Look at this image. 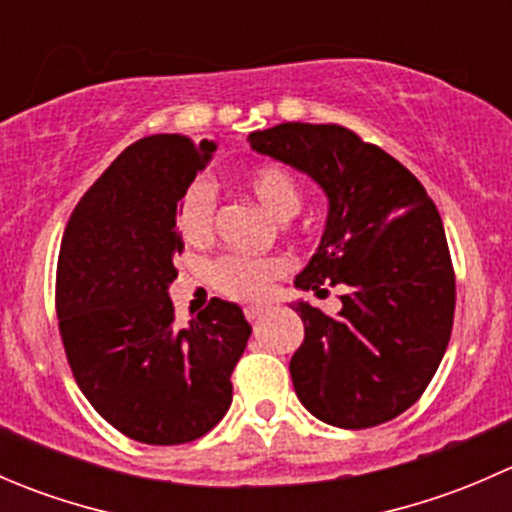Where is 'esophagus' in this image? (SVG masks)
<instances>
[{
	"label": "esophagus",
	"mask_w": 512,
	"mask_h": 512,
	"mask_svg": "<svg viewBox=\"0 0 512 512\" xmlns=\"http://www.w3.org/2000/svg\"><path fill=\"white\" fill-rule=\"evenodd\" d=\"M265 312H267L265 307H245V317L250 319V322H257V319H260Z\"/></svg>",
	"instance_id": "34e87169"
}]
</instances>
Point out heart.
I'll use <instances>...</instances> for the list:
<instances>
[{
	"mask_svg": "<svg viewBox=\"0 0 512 512\" xmlns=\"http://www.w3.org/2000/svg\"><path fill=\"white\" fill-rule=\"evenodd\" d=\"M237 185L262 205L277 220L292 218L302 203L297 178L277 163H257L240 170ZM215 195L205 183H195L185 190L175 208V230L188 245H203L213 235ZM287 272L282 257H220L213 267V285L225 297L237 302H257L267 294L270 282Z\"/></svg>",
	"mask_w": 512,
	"mask_h": 512,
	"instance_id": "1",
	"label": "heart"
}]
</instances>
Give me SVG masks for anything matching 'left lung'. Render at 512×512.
Instances as JSON below:
<instances>
[{"label": "left lung", "mask_w": 512, "mask_h": 512, "mask_svg": "<svg viewBox=\"0 0 512 512\" xmlns=\"http://www.w3.org/2000/svg\"><path fill=\"white\" fill-rule=\"evenodd\" d=\"M250 146L307 173L329 200L322 242L294 287L342 285L329 317L292 309L304 342L289 361L304 409L339 428H371L414 406L453 327L456 277L441 215L411 170L337 123H280Z\"/></svg>", "instance_id": "obj_1"}]
</instances>
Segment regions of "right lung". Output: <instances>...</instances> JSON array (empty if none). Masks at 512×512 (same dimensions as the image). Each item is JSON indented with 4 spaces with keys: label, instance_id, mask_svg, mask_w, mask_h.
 Segmentation results:
<instances>
[{
    "label": "right lung",
    "instance_id": "right-lung-1",
    "mask_svg": "<svg viewBox=\"0 0 512 512\" xmlns=\"http://www.w3.org/2000/svg\"><path fill=\"white\" fill-rule=\"evenodd\" d=\"M215 148L141 138L86 190L61 240L56 314L76 384L113 428L151 446L195 441L227 414L252 334L218 297L180 329L168 294L183 252L175 208Z\"/></svg>",
    "mask_w": 512,
    "mask_h": 512
}]
</instances>
